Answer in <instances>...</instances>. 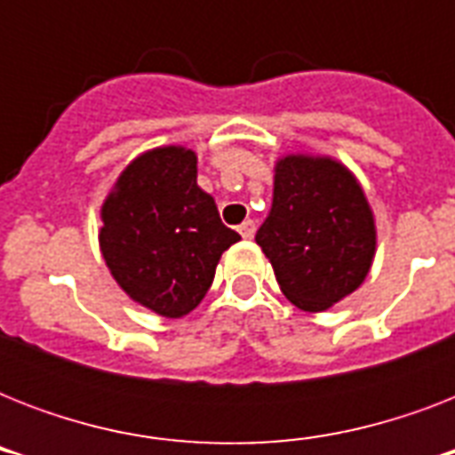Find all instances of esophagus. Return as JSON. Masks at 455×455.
I'll return each mask as SVG.
<instances>
[{"mask_svg":"<svg viewBox=\"0 0 455 455\" xmlns=\"http://www.w3.org/2000/svg\"><path fill=\"white\" fill-rule=\"evenodd\" d=\"M255 231H257V224L252 220L243 221L241 227H238V234L245 238V241H250V238H255Z\"/></svg>","mask_w":455,"mask_h":455,"instance_id":"esophagus-1","label":"esophagus"}]
</instances>
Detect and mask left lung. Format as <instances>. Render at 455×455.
Masks as SVG:
<instances>
[{
  "instance_id": "obj_1",
  "label": "left lung",
  "mask_w": 455,
  "mask_h": 455,
  "mask_svg": "<svg viewBox=\"0 0 455 455\" xmlns=\"http://www.w3.org/2000/svg\"><path fill=\"white\" fill-rule=\"evenodd\" d=\"M281 291L304 311H323L363 283L375 224L356 179L328 157L276 164L274 203L255 235Z\"/></svg>"
}]
</instances>
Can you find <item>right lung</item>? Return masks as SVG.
<instances>
[{
	"instance_id": "right-lung-1",
	"label": "right lung",
	"mask_w": 455,
	"mask_h": 455,
	"mask_svg": "<svg viewBox=\"0 0 455 455\" xmlns=\"http://www.w3.org/2000/svg\"><path fill=\"white\" fill-rule=\"evenodd\" d=\"M196 177V153L156 148L120 174L101 210L99 241L113 278L132 299L167 318L198 307L221 252L241 241L221 224Z\"/></svg>"
}]
</instances>
